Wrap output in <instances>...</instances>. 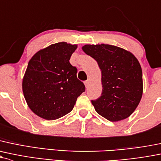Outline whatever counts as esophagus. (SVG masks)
<instances>
[{
  "instance_id": "obj_1",
  "label": "esophagus",
  "mask_w": 161,
  "mask_h": 161,
  "mask_svg": "<svg viewBox=\"0 0 161 161\" xmlns=\"http://www.w3.org/2000/svg\"><path fill=\"white\" fill-rule=\"evenodd\" d=\"M84 84H85L86 87H87V86H89V79H87V80L85 81V82H84Z\"/></svg>"
}]
</instances>
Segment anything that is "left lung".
Listing matches in <instances>:
<instances>
[{
  "label": "left lung",
  "instance_id": "8db88e82",
  "mask_svg": "<svg viewBox=\"0 0 161 161\" xmlns=\"http://www.w3.org/2000/svg\"><path fill=\"white\" fill-rule=\"evenodd\" d=\"M82 50L97 62L102 72L101 96L92 100L96 111L108 120L129 117L143 94V74L136 57L110 45H86Z\"/></svg>",
  "mask_w": 161,
  "mask_h": 161
}]
</instances>
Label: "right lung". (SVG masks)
Masks as SVG:
<instances>
[{"instance_id":"right-lung-1","label":"right lung","mask_w":161,"mask_h":161,"mask_svg":"<svg viewBox=\"0 0 161 161\" xmlns=\"http://www.w3.org/2000/svg\"><path fill=\"white\" fill-rule=\"evenodd\" d=\"M76 45L66 42L38 51L28 62L22 89L28 106L42 119L54 120L70 113L86 87L69 62Z\"/></svg>"}]
</instances>
